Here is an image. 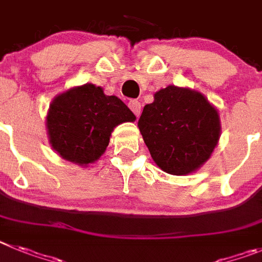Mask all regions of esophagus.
Here are the masks:
<instances>
[{"mask_svg": "<svg viewBox=\"0 0 262 262\" xmlns=\"http://www.w3.org/2000/svg\"><path fill=\"white\" fill-rule=\"evenodd\" d=\"M128 105H129V108H130L132 112H133L136 116H140L141 115V103L138 102V100H130Z\"/></svg>", "mask_w": 262, "mask_h": 262, "instance_id": "34e87169", "label": "esophagus"}]
</instances>
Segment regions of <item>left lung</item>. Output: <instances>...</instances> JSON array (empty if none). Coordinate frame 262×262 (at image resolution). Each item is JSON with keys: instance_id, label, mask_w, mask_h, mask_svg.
<instances>
[{"instance_id": "obj_1", "label": "left lung", "mask_w": 262, "mask_h": 262, "mask_svg": "<svg viewBox=\"0 0 262 262\" xmlns=\"http://www.w3.org/2000/svg\"><path fill=\"white\" fill-rule=\"evenodd\" d=\"M138 128L155 163L171 175H188L210 158L221 125L204 95L168 86L146 104Z\"/></svg>"}]
</instances>
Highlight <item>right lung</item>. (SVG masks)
I'll use <instances>...</instances> for the list:
<instances>
[{
	"instance_id": "add662e5",
	"label": "right lung",
	"mask_w": 262,
	"mask_h": 262,
	"mask_svg": "<svg viewBox=\"0 0 262 262\" xmlns=\"http://www.w3.org/2000/svg\"><path fill=\"white\" fill-rule=\"evenodd\" d=\"M136 116L116 96L104 95L91 83L61 94L47 116L52 147L63 159L86 166L105 151L110 136L121 122Z\"/></svg>"
}]
</instances>
